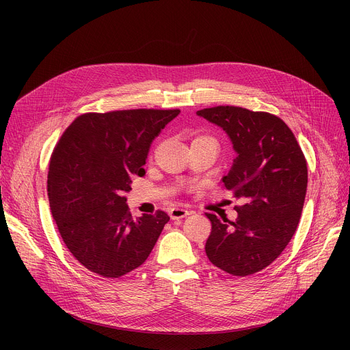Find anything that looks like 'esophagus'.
I'll use <instances>...</instances> for the list:
<instances>
[{
	"instance_id": "obj_1",
	"label": "esophagus",
	"mask_w": 350,
	"mask_h": 350,
	"mask_svg": "<svg viewBox=\"0 0 350 350\" xmlns=\"http://www.w3.org/2000/svg\"><path fill=\"white\" fill-rule=\"evenodd\" d=\"M169 215L172 217V218H174V219H177V218H183V217H186L187 215V210L186 208H183V206H172L169 210Z\"/></svg>"
}]
</instances>
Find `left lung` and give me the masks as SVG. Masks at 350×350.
Masks as SVG:
<instances>
[{
  "label": "left lung",
  "mask_w": 350,
  "mask_h": 350,
  "mask_svg": "<svg viewBox=\"0 0 350 350\" xmlns=\"http://www.w3.org/2000/svg\"><path fill=\"white\" fill-rule=\"evenodd\" d=\"M167 110L88 113L55 146L48 172L49 207L64 243L89 271L119 278L150 255L170 217L129 210L124 191L144 174L150 144L167 124Z\"/></svg>",
  "instance_id": "8db88e82"
}]
</instances>
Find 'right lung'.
<instances>
[{"label":"right lung","instance_id":"1","mask_svg":"<svg viewBox=\"0 0 350 350\" xmlns=\"http://www.w3.org/2000/svg\"><path fill=\"white\" fill-rule=\"evenodd\" d=\"M197 116L223 129L235 159L223 178L234 190V214L211 217L208 260L245 277L264 269L295 234L305 203L308 172L291 129L277 116L237 106L198 110Z\"/></svg>","mask_w":350,"mask_h":350}]
</instances>
